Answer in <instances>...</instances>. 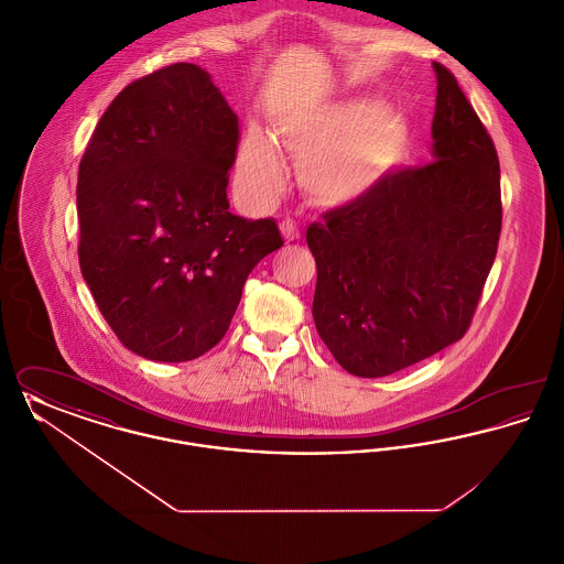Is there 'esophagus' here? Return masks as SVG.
Instances as JSON below:
<instances>
[{"label":"esophagus","instance_id":"34e87169","mask_svg":"<svg viewBox=\"0 0 564 564\" xmlns=\"http://www.w3.org/2000/svg\"><path fill=\"white\" fill-rule=\"evenodd\" d=\"M281 235L285 237V241L292 242L300 239V228L295 226L294 219H283L281 221Z\"/></svg>","mask_w":564,"mask_h":564}]
</instances>
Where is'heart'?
Wrapping results in <instances>:
<instances>
[{
  "instance_id": "1",
  "label": "heart",
  "mask_w": 564,
  "mask_h": 564,
  "mask_svg": "<svg viewBox=\"0 0 564 564\" xmlns=\"http://www.w3.org/2000/svg\"><path fill=\"white\" fill-rule=\"evenodd\" d=\"M281 134L297 162L306 192L332 207H345L370 196L402 161L408 122L391 106L355 97L325 104L288 118ZM235 180L242 194L267 200L281 180L274 143L262 129H249L237 156Z\"/></svg>"
}]
</instances>
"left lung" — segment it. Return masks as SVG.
Segmentation results:
<instances>
[{"instance_id": "left-lung-1", "label": "left lung", "mask_w": 564, "mask_h": 564, "mask_svg": "<svg viewBox=\"0 0 564 564\" xmlns=\"http://www.w3.org/2000/svg\"><path fill=\"white\" fill-rule=\"evenodd\" d=\"M433 69V162L387 175L306 230L317 332L361 378L400 372L460 340L497 256V150L455 76L440 63Z\"/></svg>"}]
</instances>
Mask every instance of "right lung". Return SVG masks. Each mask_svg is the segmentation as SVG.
<instances>
[{
    "label": "right lung",
    "mask_w": 564,
    "mask_h": 564,
    "mask_svg": "<svg viewBox=\"0 0 564 564\" xmlns=\"http://www.w3.org/2000/svg\"><path fill=\"white\" fill-rule=\"evenodd\" d=\"M239 122L212 76L175 63L129 84L78 171L80 269L120 343L180 364L224 338L274 219L230 214Z\"/></svg>",
    "instance_id": "right-lung-1"
}]
</instances>
